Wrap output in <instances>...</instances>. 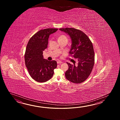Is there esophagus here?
<instances>
[{"instance_id":"1","label":"esophagus","mask_w":120,"mask_h":120,"mask_svg":"<svg viewBox=\"0 0 120 120\" xmlns=\"http://www.w3.org/2000/svg\"><path fill=\"white\" fill-rule=\"evenodd\" d=\"M57 64H62V63H63V62H62V61H58L57 62Z\"/></svg>"}]
</instances>
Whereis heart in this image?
<instances>
[{
  "label": "heart",
  "instance_id": "heart-1",
  "mask_svg": "<svg viewBox=\"0 0 120 120\" xmlns=\"http://www.w3.org/2000/svg\"><path fill=\"white\" fill-rule=\"evenodd\" d=\"M67 39V37L66 36H64V35H61L58 38V40H60V39Z\"/></svg>",
  "mask_w": 120,
  "mask_h": 120
}]
</instances>
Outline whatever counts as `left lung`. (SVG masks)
<instances>
[{
    "mask_svg": "<svg viewBox=\"0 0 120 120\" xmlns=\"http://www.w3.org/2000/svg\"><path fill=\"white\" fill-rule=\"evenodd\" d=\"M69 35L71 41L69 54L78 60L71 65L67 62L69 68L65 72L66 79L79 84L85 81L92 71L94 64V52L93 44L88 37L81 30L73 28H60Z\"/></svg>",
    "mask_w": 120,
    "mask_h": 120,
    "instance_id": "1",
    "label": "left lung"
}]
</instances>
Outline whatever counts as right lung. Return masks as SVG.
<instances>
[{"label":"right lung","mask_w":120,"mask_h":120,"mask_svg":"<svg viewBox=\"0 0 120 120\" xmlns=\"http://www.w3.org/2000/svg\"><path fill=\"white\" fill-rule=\"evenodd\" d=\"M57 30L55 28L41 30L28 41L24 55L26 66L30 76L36 82H45L50 80L56 68L55 60L49 61L44 58L43 51L48 47L49 36Z\"/></svg>","instance_id":"add662e5"}]
</instances>
